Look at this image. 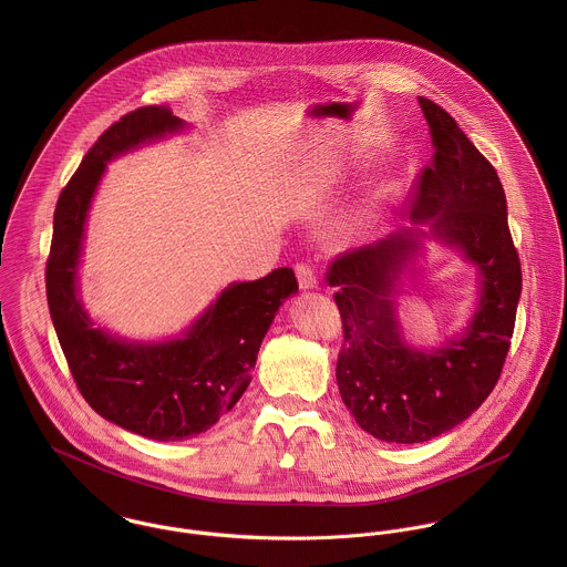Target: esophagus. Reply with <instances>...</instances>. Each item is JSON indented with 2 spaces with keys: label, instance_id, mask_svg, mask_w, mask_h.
I'll use <instances>...</instances> for the list:
<instances>
[{
  "label": "esophagus",
  "instance_id": "1",
  "mask_svg": "<svg viewBox=\"0 0 567 567\" xmlns=\"http://www.w3.org/2000/svg\"><path fill=\"white\" fill-rule=\"evenodd\" d=\"M297 279H299V288L301 290H312L317 286V275L315 268L308 264H297Z\"/></svg>",
  "mask_w": 567,
  "mask_h": 567
}]
</instances>
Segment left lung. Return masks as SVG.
Instances as JSON below:
<instances>
[{
	"instance_id": "8db88e82",
	"label": "left lung",
	"mask_w": 567,
	"mask_h": 567,
	"mask_svg": "<svg viewBox=\"0 0 567 567\" xmlns=\"http://www.w3.org/2000/svg\"><path fill=\"white\" fill-rule=\"evenodd\" d=\"M419 104L434 162L416 181L410 227L336 257L327 272L344 331L340 398L364 432L386 443L430 441L481 408L502 373L522 295L497 172L445 109L421 95ZM425 224L427 233L420 229ZM423 237L461 249L477 266L482 288L468 327L436 350L408 346L394 308Z\"/></svg>"
}]
</instances>
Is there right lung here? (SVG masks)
<instances>
[{
  "mask_svg": "<svg viewBox=\"0 0 567 567\" xmlns=\"http://www.w3.org/2000/svg\"><path fill=\"white\" fill-rule=\"evenodd\" d=\"M183 128L165 106H142L109 126L61 192L45 266L50 317L82 398L106 421L155 441L207 432L238 404L268 327L299 290L292 268L231 284L183 336L159 342L126 340L93 324L79 297V266L106 163Z\"/></svg>",
  "mask_w": 567,
  "mask_h": 567,
  "instance_id": "add662e5",
  "label": "right lung"
}]
</instances>
